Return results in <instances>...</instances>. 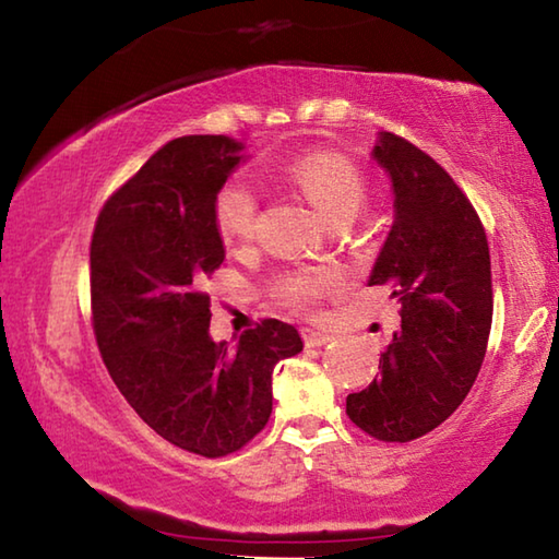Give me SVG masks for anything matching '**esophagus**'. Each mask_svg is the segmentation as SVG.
<instances>
[{"mask_svg":"<svg viewBox=\"0 0 559 559\" xmlns=\"http://www.w3.org/2000/svg\"><path fill=\"white\" fill-rule=\"evenodd\" d=\"M302 340H306V344L308 347H322V344H328V342H332L334 337L330 332H324V330H314V328H306L302 330Z\"/></svg>","mask_w":559,"mask_h":559,"instance_id":"esophagus-1","label":"esophagus"}]
</instances>
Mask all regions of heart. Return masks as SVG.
<instances>
[{
    "label": "heart",
    "mask_w": 559,
    "mask_h": 559,
    "mask_svg": "<svg viewBox=\"0 0 559 559\" xmlns=\"http://www.w3.org/2000/svg\"><path fill=\"white\" fill-rule=\"evenodd\" d=\"M288 178L332 225H347L367 202V182H364L361 170L349 158L332 154V151H318V154L298 158L288 168ZM257 192L245 178H229L215 195V225L222 241L229 249L247 247L257 235ZM340 286L342 278L337 271L306 266L286 273L276 288L278 296L290 306L306 308L312 300L337 290Z\"/></svg>",
    "instance_id": "b5f03b06"
}]
</instances>
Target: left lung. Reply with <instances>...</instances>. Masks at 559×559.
Segmentation results:
<instances>
[{"label": "left lung", "mask_w": 559, "mask_h": 559, "mask_svg": "<svg viewBox=\"0 0 559 559\" xmlns=\"http://www.w3.org/2000/svg\"><path fill=\"white\" fill-rule=\"evenodd\" d=\"M371 158L393 190V225L369 286L401 300V330L379 379L347 395V415L383 442H408L460 408L491 332V259L481 219L448 170L411 141L379 131Z\"/></svg>", "instance_id": "left-lung-1"}]
</instances>
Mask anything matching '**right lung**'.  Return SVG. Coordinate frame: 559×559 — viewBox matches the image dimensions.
<instances>
[{
  "mask_svg": "<svg viewBox=\"0 0 559 559\" xmlns=\"http://www.w3.org/2000/svg\"><path fill=\"white\" fill-rule=\"evenodd\" d=\"M231 136H180L107 200L90 245L97 347L151 430L202 456L237 452L273 408L271 377L302 352L298 330L263 320L235 347L210 337L207 276L225 261L215 195L241 160Z\"/></svg>",
  "mask_w": 559,
  "mask_h": 559,
  "instance_id": "obj_1",
  "label": "right lung"
}]
</instances>
